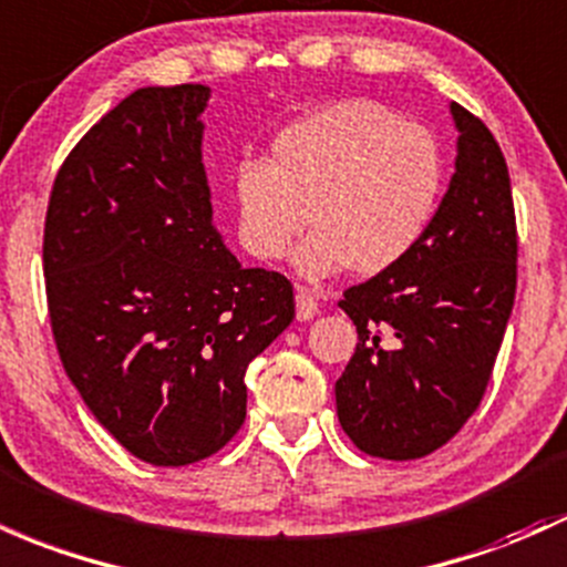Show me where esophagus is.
<instances>
[{"mask_svg":"<svg viewBox=\"0 0 567 567\" xmlns=\"http://www.w3.org/2000/svg\"><path fill=\"white\" fill-rule=\"evenodd\" d=\"M317 315V298L307 288H296V317L298 320H312Z\"/></svg>","mask_w":567,"mask_h":567,"instance_id":"1","label":"esophagus"}]
</instances>
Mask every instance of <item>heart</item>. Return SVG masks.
Returning <instances> with one entry per match:
<instances>
[{
  "instance_id": "obj_1",
  "label": "heart",
  "mask_w": 567,
  "mask_h": 567,
  "mask_svg": "<svg viewBox=\"0 0 567 567\" xmlns=\"http://www.w3.org/2000/svg\"><path fill=\"white\" fill-rule=\"evenodd\" d=\"M444 185L433 134L365 99L339 102L277 134L269 158L234 172L239 241L252 258L279 260L298 234L303 277L393 269L431 226Z\"/></svg>"
}]
</instances>
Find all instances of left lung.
Segmentation results:
<instances>
[{
	"mask_svg": "<svg viewBox=\"0 0 567 567\" xmlns=\"http://www.w3.org/2000/svg\"><path fill=\"white\" fill-rule=\"evenodd\" d=\"M455 174L414 250L344 290L358 347L336 412L371 457L416 460L444 446L482 403L516 293L508 166L489 128L460 104Z\"/></svg>",
	"mask_w": 567,
	"mask_h": 567,
	"instance_id": "8db88e82",
	"label": "left lung"
}]
</instances>
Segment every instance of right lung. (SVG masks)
<instances>
[{"instance_id": "obj_1", "label": "right lung", "mask_w": 567, "mask_h": 567, "mask_svg": "<svg viewBox=\"0 0 567 567\" xmlns=\"http://www.w3.org/2000/svg\"><path fill=\"white\" fill-rule=\"evenodd\" d=\"M207 85L140 89L66 155L45 215L48 312L85 406L151 465L215 455L247 414L252 358L293 285L245 269L213 223Z\"/></svg>"}]
</instances>
